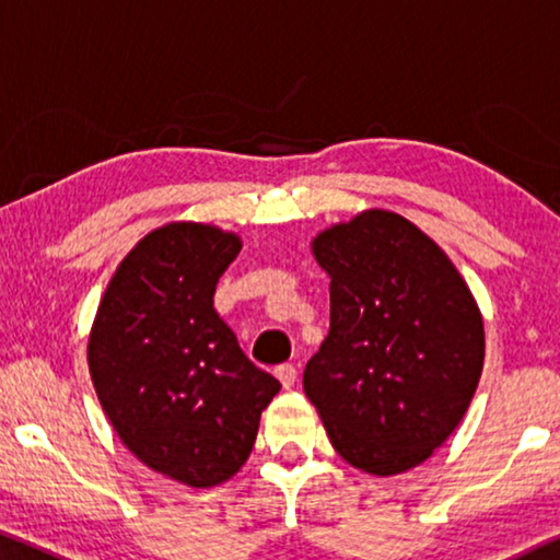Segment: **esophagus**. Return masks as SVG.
<instances>
[{"instance_id":"34e87169","label":"esophagus","mask_w":560,"mask_h":560,"mask_svg":"<svg viewBox=\"0 0 560 560\" xmlns=\"http://www.w3.org/2000/svg\"><path fill=\"white\" fill-rule=\"evenodd\" d=\"M275 377H278V381L282 383V388H292V385H295V381H298V370H295V365L282 363V365L275 368Z\"/></svg>"}]
</instances>
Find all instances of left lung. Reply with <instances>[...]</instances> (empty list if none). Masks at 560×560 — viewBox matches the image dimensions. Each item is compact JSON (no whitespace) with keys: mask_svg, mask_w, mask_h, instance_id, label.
Returning a JSON list of instances; mask_svg holds the SVG:
<instances>
[{"mask_svg":"<svg viewBox=\"0 0 560 560\" xmlns=\"http://www.w3.org/2000/svg\"><path fill=\"white\" fill-rule=\"evenodd\" d=\"M330 332L303 388L332 448L373 476L428 460L466 416L483 370V317L466 280L410 220L365 210L323 230Z\"/></svg>","mask_w":560,"mask_h":560,"instance_id":"8db88e82","label":"left lung"}]
</instances>
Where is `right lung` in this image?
I'll list each match as a JSON object with an SVG mask.
<instances>
[{
  "mask_svg": "<svg viewBox=\"0 0 560 560\" xmlns=\"http://www.w3.org/2000/svg\"><path fill=\"white\" fill-rule=\"evenodd\" d=\"M240 237L170 222L112 275L88 342L90 375L112 428L144 466L212 488L245 466L280 383L250 363L212 307Z\"/></svg>",
  "mask_w": 560,
  "mask_h": 560,
  "instance_id": "right-lung-1",
  "label": "right lung"
}]
</instances>
